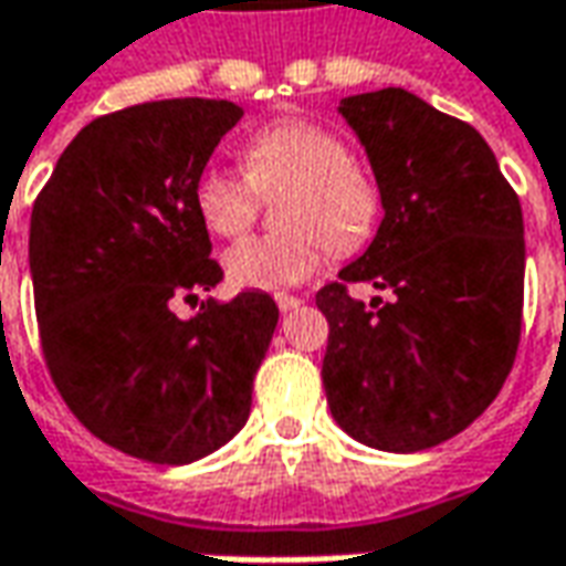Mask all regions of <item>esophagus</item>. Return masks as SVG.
I'll return each instance as SVG.
<instances>
[{
    "label": "esophagus",
    "mask_w": 566,
    "mask_h": 566,
    "mask_svg": "<svg viewBox=\"0 0 566 566\" xmlns=\"http://www.w3.org/2000/svg\"><path fill=\"white\" fill-rule=\"evenodd\" d=\"M273 298H276L280 312H293V308H298V305H302V298H298V295H290V293H276Z\"/></svg>",
    "instance_id": "esophagus-1"
}]
</instances>
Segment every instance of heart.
<instances>
[{
    "label": "heart",
    "instance_id": "heart-1",
    "mask_svg": "<svg viewBox=\"0 0 566 566\" xmlns=\"http://www.w3.org/2000/svg\"><path fill=\"white\" fill-rule=\"evenodd\" d=\"M245 172L207 166L195 182V210L213 235L239 239L261 210V195L280 198L283 232L254 235L223 254L232 286L286 290L315 276L331 249L353 254L368 245L380 220V188L349 157L327 125L280 119L254 132L242 150Z\"/></svg>",
    "mask_w": 566,
    "mask_h": 566
}]
</instances>
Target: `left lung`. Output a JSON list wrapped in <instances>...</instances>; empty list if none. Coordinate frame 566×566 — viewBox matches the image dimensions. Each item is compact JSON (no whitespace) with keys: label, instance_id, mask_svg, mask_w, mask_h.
Masks as SVG:
<instances>
[{"label":"left lung","instance_id":"left-lung-1","mask_svg":"<svg viewBox=\"0 0 566 566\" xmlns=\"http://www.w3.org/2000/svg\"><path fill=\"white\" fill-rule=\"evenodd\" d=\"M380 188L375 242L317 290L321 378L356 441L412 453L460 434L511 375L523 327V207L485 138L422 97L384 87L339 103ZM353 282L388 293L373 308Z\"/></svg>","mask_w":566,"mask_h":566}]
</instances>
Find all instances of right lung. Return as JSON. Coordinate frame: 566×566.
Instances as JSON below:
<instances>
[{"mask_svg": "<svg viewBox=\"0 0 566 566\" xmlns=\"http://www.w3.org/2000/svg\"><path fill=\"white\" fill-rule=\"evenodd\" d=\"M242 106L179 97L84 125L31 213L33 308L55 390L103 444L182 467L245 424L280 308L268 293H210L223 271L195 182Z\"/></svg>", "mask_w": 566, "mask_h": 566, "instance_id": "right-lung-1", "label": "right lung"}]
</instances>
